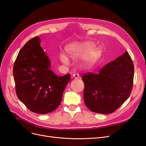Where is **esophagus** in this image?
I'll list each match as a JSON object with an SVG mask.
<instances>
[{
    "label": "esophagus",
    "mask_w": 146,
    "mask_h": 146,
    "mask_svg": "<svg viewBox=\"0 0 146 146\" xmlns=\"http://www.w3.org/2000/svg\"><path fill=\"white\" fill-rule=\"evenodd\" d=\"M73 77L74 79H79V75L78 73H74L73 74Z\"/></svg>",
    "instance_id": "1"
}]
</instances>
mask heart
Wrapping results in <instances>:
<instances>
[{
  "instance_id": "b5f03b06",
  "label": "heart",
  "mask_w": 146,
  "mask_h": 146,
  "mask_svg": "<svg viewBox=\"0 0 146 146\" xmlns=\"http://www.w3.org/2000/svg\"><path fill=\"white\" fill-rule=\"evenodd\" d=\"M94 44L92 42H85V43L76 46H70L67 48V51L70 56L72 58H76L81 56H84L87 54L88 51H90L94 47ZM99 51L98 48H96L93 51V52L90 54V59H92L94 56L96 55ZM60 60L64 65H68L70 64V60L67 56L64 53H61L59 56Z\"/></svg>"
}]
</instances>
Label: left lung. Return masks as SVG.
Instances as JSON below:
<instances>
[{
	"instance_id": "left-lung-1",
	"label": "left lung",
	"mask_w": 146,
	"mask_h": 146,
	"mask_svg": "<svg viewBox=\"0 0 146 146\" xmlns=\"http://www.w3.org/2000/svg\"><path fill=\"white\" fill-rule=\"evenodd\" d=\"M134 65L127 51L97 73L85 74L84 100L92 111L113 113L129 98L133 86Z\"/></svg>"
}]
</instances>
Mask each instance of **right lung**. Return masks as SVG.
<instances>
[{
    "instance_id": "right-lung-1",
    "label": "right lung",
    "mask_w": 146,
    "mask_h": 146,
    "mask_svg": "<svg viewBox=\"0 0 146 146\" xmlns=\"http://www.w3.org/2000/svg\"><path fill=\"white\" fill-rule=\"evenodd\" d=\"M40 42L36 36L21 49L14 64L13 76L19 100L30 111L44 115L60 105L71 76H57L51 71V61Z\"/></svg>"
}]
</instances>
